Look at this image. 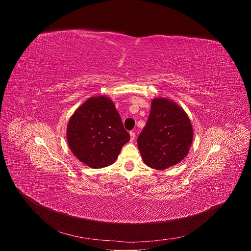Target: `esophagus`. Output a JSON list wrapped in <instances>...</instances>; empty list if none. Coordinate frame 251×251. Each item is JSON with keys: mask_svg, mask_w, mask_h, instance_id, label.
Instances as JSON below:
<instances>
[{"mask_svg": "<svg viewBox=\"0 0 251 251\" xmlns=\"http://www.w3.org/2000/svg\"><path fill=\"white\" fill-rule=\"evenodd\" d=\"M135 137H136V136H135V133L131 131V132H130V141L133 142V141L135 140Z\"/></svg>", "mask_w": 251, "mask_h": 251, "instance_id": "34e87169", "label": "esophagus"}]
</instances>
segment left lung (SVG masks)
I'll return each instance as SVG.
<instances>
[{
	"label": "left lung",
	"instance_id": "8db88e82",
	"mask_svg": "<svg viewBox=\"0 0 251 251\" xmlns=\"http://www.w3.org/2000/svg\"><path fill=\"white\" fill-rule=\"evenodd\" d=\"M194 130L188 114L175 101L157 97L137 143L144 163L165 170L185 159L192 146Z\"/></svg>",
	"mask_w": 251,
	"mask_h": 251
}]
</instances>
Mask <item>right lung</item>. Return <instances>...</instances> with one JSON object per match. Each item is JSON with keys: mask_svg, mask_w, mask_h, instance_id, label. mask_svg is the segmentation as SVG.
Returning a JSON list of instances; mask_svg holds the SVG:
<instances>
[{"mask_svg": "<svg viewBox=\"0 0 251 251\" xmlns=\"http://www.w3.org/2000/svg\"><path fill=\"white\" fill-rule=\"evenodd\" d=\"M66 137L70 151L92 169L112 165L130 140L113 101L104 95L78 107L68 121Z\"/></svg>", "mask_w": 251, "mask_h": 251, "instance_id": "obj_1", "label": "right lung"}]
</instances>
